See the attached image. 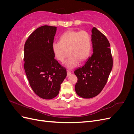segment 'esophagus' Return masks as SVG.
<instances>
[{
  "label": "esophagus",
  "mask_w": 134,
  "mask_h": 134,
  "mask_svg": "<svg viewBox=\"0 0 134 134\" xmlns=\"http://www.w3.org/2000/svg\"><path fill=\"white\" fill-rule=\"evenodd\" d=\"M71 75V72L69 70H67V76H69Z\"/></svg>",
  "instance_id": "34e87169"
}]
</instances>
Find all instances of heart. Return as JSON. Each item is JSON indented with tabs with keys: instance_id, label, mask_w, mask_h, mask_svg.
<instances>
[{
	"instance_id": "obj_1",
	"label": "heart",
	"mask_w": 134,
	"mask_h": 134,
	"mask_svg": "<svg viewBox=\"0 0 134 134\" xmlns=\"http://www.w3.org/2000/svg\"><path fill=\"white\" fill-rule=\"evenodd\" d=\"M52 49L55 57L64 62L69 54L66 66L73 68L78 65L79 60L84 62L90 55L92 50V40L87 31L69 30L60 36L59 42H54Z\"/></svg>"
}]
</instances>
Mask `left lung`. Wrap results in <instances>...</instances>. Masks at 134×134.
<instances>
[{"label": "left lung", "mask_w": 134, "mask_h": 134, "mask_svg": "<svg viewBox=\"0 0 134 134\" xmlns=\"http://www.w3.org/2000/svg\"><path fill=\"white\" fill-rule=\"evenodd\" d=\"M93 54L86 63L74 71L78 78L75 90L84 98L99 94L106 85L113 66L108 40L96 27L92 29Z\"/></svg>", "instance_id": "1"}]
</instances>
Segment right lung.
<instances>
[{"label":"right lung","instance_id":"obj_1","mask_svg":"<svg viewBox=\"0 0 134 134\" xmlns=\"http://www.w3.org/2000/svg\"><path fill=\"white\" fill-rule=\"evenodd\" d=\"M57 27L43 26L28 37L24 47V68L32 90L40 98L57 96L66 76L65 68L56 59L52 49Z\"/></svg>","mask_w":134,"mask_h":134}]
</instances>
